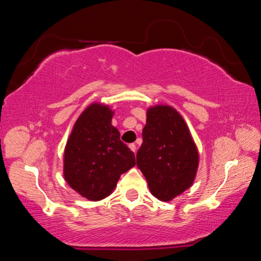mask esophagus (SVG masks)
Returning <instances> with one entry per match:
<instances>
[{
	"instance_id": "34e87169",
	"label": "esophagus",
	"mask_w": 261,
	"mask_h": 261,
	"mask_svg": "<svg viewBox=\"0 0 261 261\" xmlns=\"http://www.w3.org/2000/svg\"><path fill=\"white\" fill-rule=\"evenodd\" d=\"M129 147H130V149H131L132 152L136 153V148H137V147H136V145H135V144H130V145H129Z\"/></svg>"
}]
</instances>
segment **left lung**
I'll return each mask as SVG.
<instances>
[{"label": "left lung", "instance_id": "left-lung-1", "mask_svg": "<svg viewBox=\"0 0 261 261\" xmlns=\"http://www.w3.org/2000/svg\"><path fill=\"white\" fill-rule=\"evenodd\" d=\"M137 166L149 191L161 201L173 200L192 187L199 152L187 122L174 107L160 103L147 108Z\"/></svg>", "mask_w": 261, "mask_h": 261}]
</instances>
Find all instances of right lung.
I'll return each mask as SVG.
<instances>
[{
	"label": "right lung",
	"mask_w": 261,
	"mask_h": 261,
	"mask_svg": "<svg viewBox=\"0 0 261 261\" xmlns=\"http://www.w3.org/2000/svg\"><path fill=\"white\" fill-rule=\"evenodd\" d=\"M114 113L108 105H88L65 144L63 177L70 188L91 201L110 196L121 175L136 165L134 152L112 124Z\"/></svg>",
	"instance_id": "add662e5"
}]
</instances>
